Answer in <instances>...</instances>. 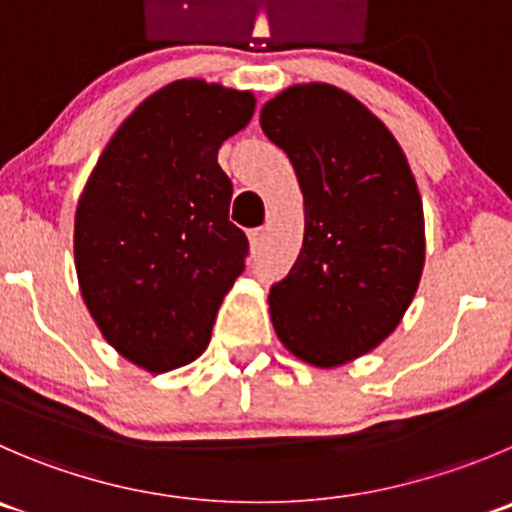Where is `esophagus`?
I'll return each mask as SVG.
<instances>
[{"label": "esophagus", "mask_w": 512, "mask_h": 512, "mask_svg": "<svg viewBox=\"0 0 512 512\" xmlns=\"http://www.w3.org/2000/svg\"><path fill=\"white\" fill-rule=\"evenodd\" d=\"M265 235H267L265 230H252L250 235H247V240H250V247H252V250H260L262 242H265Z\"/></svg>", "instance_id": "esophagus-1"}]
</instances>
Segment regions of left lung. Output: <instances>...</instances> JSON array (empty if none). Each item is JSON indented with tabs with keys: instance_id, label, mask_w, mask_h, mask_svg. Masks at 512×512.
<instances>
[{
	"instance_id": "left-lung-1",
	"label": "left lung",
	"mask_w": 512,
	"mask_h": 512,
	"mask_svg": "<svg viewBox=\"0 0 512 512\" xmlns=\"http://www.w3.org/2000/svg\"><path fill=\"white\" fill-rule=\"evenodd\" d=\"M260 124L290 157L305 205L300 255L267 297L272 327L297 360L340 367L375 350L418 292L423 197L393 132L335 84L282 89Z\"/></svg>"
}]
</instances>
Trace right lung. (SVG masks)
<instances>
[{
    "mask_svg": "<svg viewBox=\"0 0 512 512\" xmlns=\"http://www.w3.org/2000/svg\"><path fill=\"white\" fill-rule=\"evenodd\" d=\"M252 114L250 89L177 79L119 124L84 182L79 292L104 340L142 370L197 360L245 270L247 237L230 222L232 182L217 150Z\"/></svg>",
    "mask_w": 512,
    "mask_h": 512,
    "instance_id": "add662e5",
    "label": "right lung"
}]
</instances>
